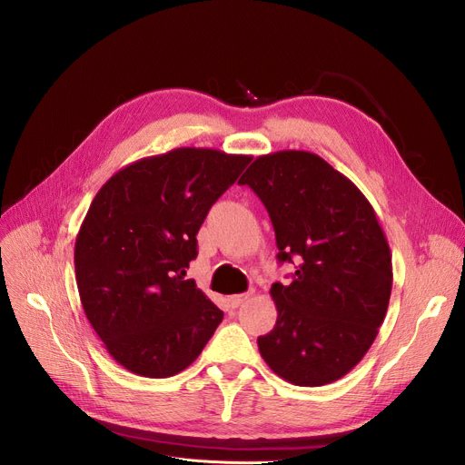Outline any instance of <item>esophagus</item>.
<instances>
[{
  "mask_svg": "<svg viewBox=\"0 0 465 465\" xmlns=\"http://www.w3.org/2000/svg\"><path fill=\"white\" fill-rule=\"evenodd\" d=\"M249 298V294H236V296H229V305L231 309H238L245 300Z\"/></svg>",
  "mask_w": 465,
  "mask_h": 465,
  "instance_id": "34e87169",
  "label": "esophagus"
}]
</instances>
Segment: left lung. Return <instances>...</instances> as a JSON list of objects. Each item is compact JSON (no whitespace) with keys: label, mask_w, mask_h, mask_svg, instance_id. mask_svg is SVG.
<instances>
[{"label":"left lung","mask_w":465,"mask_h":465,"mask_svg":"<svg viewBox=\"0 0 465 465\" xmlns=\"http://www.w3.org/2000/svg\"><path fill=\"white\" fill-rule=\"evenodd\" d=\"M238 184L264 203L279 262H300L291 282L270 289L277 320L257 339L262 360L302 387L342 378L374 342L392 287L391 249L372 204L307 151L259 156Z\"/></svg>","instance_id":"8db88e82"}]
</instances>
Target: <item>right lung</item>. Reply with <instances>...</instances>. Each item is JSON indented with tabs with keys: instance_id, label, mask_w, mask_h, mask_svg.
<instances>
[{
	"instance_id": "obj_1",
	"label": "right lung",
	"mask_w": 465,
	"mask_h": 465,
	"mask_svg": "<svg viewBox=\"0 0 465 465\" xmlns=\"http://www.w3.org/2000/svg\"><path fill=\"white\" fill-rule=\"evenodd\" d=\"M252 156L181 147L117 171L74 245L80 300L114 360L145 378L188 369L223 320L186 268L210 206Z\"/></svg>"
}]
</instances>
